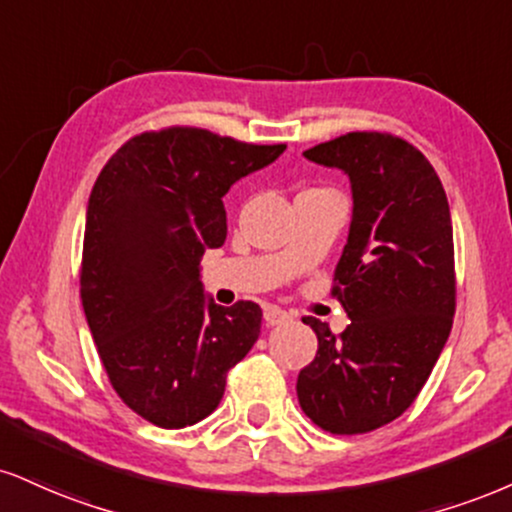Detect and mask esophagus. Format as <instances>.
Masks as SVG:
<instances>
[{
  "mask_svg": "<svg viewBox=\"0 0 512 512\" xmlns=\"http://www.w3.org/2000/svg\"><path fill=\"white\" fill-rule=\"evenodd\" d=\"M293 319L291 312L281 310V307L276 305H267L264 307V322H267V326H279V324H288Z\"/></svg>",
  "mask_w": 512,
  "mask_h": 512,
  "instance_id": "obj_1",
  "label": "esophagus"
}]
</instances>
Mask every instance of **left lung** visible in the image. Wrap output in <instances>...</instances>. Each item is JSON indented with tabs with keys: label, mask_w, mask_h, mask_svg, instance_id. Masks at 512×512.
Segmentation results:
<instances>
[{
	"label": "left lung",
	"mask_w": 512,
	"mask_h": 512,
	"mask_svg": "<svg viewBox=\"0 0 512 512\" xmlns=\"http://www.w3.org/2000/svg\"><path fill=\"white\" fill-rule=\"evenodd\" d=\"M303 155L350 178L353 219L331 291L350 324L334 336L303 319L319 348L295 391L317 427L365 434L410 408L451 334V209L427 157L389 133H348Z\"/></svg>",
	"instance_id": "8db88e82"
}]
</instances>
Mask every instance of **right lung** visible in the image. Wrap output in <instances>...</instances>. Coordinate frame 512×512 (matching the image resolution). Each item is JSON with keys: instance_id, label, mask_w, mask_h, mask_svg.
<instances>
[{"instance_id": "add662e5", "label": "right lung", "mask_w": 512, "mask_h": 512, "mask_svg": "<svg viewBox=\"0 0 512 512\" xmlns=\"http://www.w3.org/2000/svg\"><path fill=\"white\" fill-rule=\"evenodd\" d=\"M283 150L176 126L135 135L97 176L80 269L85 319L114 391L157 427L212 415L226 372L260 336V305L214 303L200 260L226 240L221 197Z\"/></svg>"}]
</instances>
